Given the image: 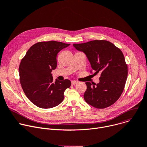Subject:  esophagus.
<instances>
[{"mask_svg":"<svg viewBox=\"0 0 147 147\" xmlns=\"http://www.w3.org/2000/svg\"><path fill=\"white\" fill-rule=\"evenodd\" d=\"M77 83H78V82H77V81H72V82H71V84H72V85H75V84H76Z\"/></svg>","mask_w":147,"mask_h":147,"instance_id":"obj_1","label":"esophagus"}]
</instances>
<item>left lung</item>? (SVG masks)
I'll return each mask as SVG.
<instances>
[{"label": "left lung", "mask_w": 147, "mask_h": 147, "mask_svg": "<svg viewBox=\"0 0 147 147\" xmlns=\"http://www.w3.org/2000/svg\"><path fill=\"white\" fill-rule=\"evenodd\" d=\"M73 46L85 53L94 74L100 73L98 84L86 83V102L97 109L113 105L121 96L128 75V67L121 50L103 40L73 44Z\"/></svg>", "instance_id": "left-lung-1"}]
</instances>
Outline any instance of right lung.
Returning <instances> with one entry per match:
<instances>
[{"mask_svg": "<svg viewBox=\"0 0 147 147\" xmlns=\"http://www.w3.org/2000/svg\"><path fill=\"white\" fill-rule=\"evenodd\" d=\"M70 44L60 42H41L33 45L21 60L20 82L30 101L42 109H50L60 104L65 90L71 82L65 79L54 82L53 70L57 67V55Z\"/></svg>", "mask_w": 147, "mask_h": 147, "instance_id": "obj_1", "label": "right lung"}]
</instances>
